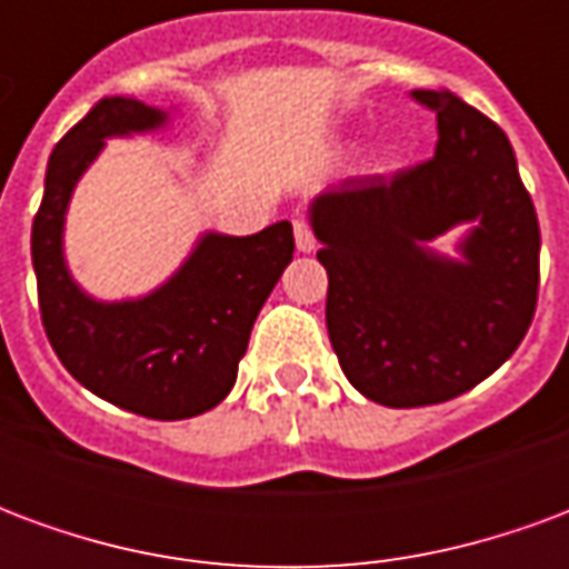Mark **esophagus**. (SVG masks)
Returning <instances> with one entry per match:
<instances>
[{
	"mask_svg": "<svg viewBox=\"0 0 569 569\" xmlns=\"http://www.w3.org/2000/svg\"><path fill=\"white\" fill-rule=\"evenodd\" d=\"M296 247L298 252H313L317 249V237H313V231H310V224L305 219L296 222Z\"/></svg>",
	"mask_w": 569,
	"mask_h": 569,
	"instance_id": "1",
	"label": "esophagus"
}]
</instances>
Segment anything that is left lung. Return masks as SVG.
<instances>
[{
  "instance_id": "1",
  "label": "left lung",
  "mask_w": 569,
  "mask_h": 569,
  "mask_svg": "<svg viewBox=\"0 0 569 569\" xmlns=\"http://www.w3.org/2000/svg\"><path fill=\"white\" fill-rule=\"evenodd\" d=\"M439 121L427 163L310 200L341 371L387 408L448 402L512 357L539 289V222L515 151L457 93L415 91ZM453 227L455 256L431 243Z\"/></svg>"
}]
</instances>
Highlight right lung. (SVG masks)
<instances>
[{"mask_svg":"<svg viewBox=\"0 0 569 569\" xmlns=\"http://www.w3.org/2000/svg\"><path fill=\"white\" fill-rule=\"evenodd\" d=\"M173 109L103 97L48 158L32 222V268L48 341L76 381L112 406L154 420H186L231 393L252 322L292 261V224L259 234L203 231L161 286L103 301L67 264L69 200L106 140L163 130Z\"/></svg>","mask_w":569,"mask_h":569,"instance_id":"obj_1","label":"right lung"}]
</instances>
